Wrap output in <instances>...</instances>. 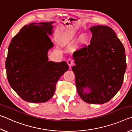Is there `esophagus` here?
<instances>
[{"label": "esophagus", "mask_w": 132, "mask_h": 132, "mask_svg": "<svg viewBox=\"0 0 132 132\" xmlns=\"http://www.w3.org/2000/svg\"><path fill=\"white\" fill-rule=\"evenodd\" d=\"M67 63H68V65H69V67H71V66L73 65V64H74V62H73V59H69L68 60V61H67Z\"/></svg>", "instance_id": "obj_1"}]
</instances>
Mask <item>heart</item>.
<instances>
[{
  "label": "heart",
  "instance_id": "1",
  "mask_svg": "<svg viewBox=\"0 0 132 132\" xmlns=\"http://www.w3.org/2000/svg\"><path fill=\"white\" fill-rule=\"evenodd\" d=\"M79 31H66L59 35V41L62 46L71 45L75 43L74 49L79 51L87 46L89 42V37L86 33H82L79 37Z\"/></svg>",
  "mask_w": 132,
  "mask_h": 132
}]
</instances>
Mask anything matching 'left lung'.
Listing matches in <instances>:
<instances>
[{
  "label": "left lung",
  "instance_id": "obj_1",
  "mask_svg": "<svg viewBox=\"0 0 132 132\" xmlns=\"http://www.w3.org/2000/svg\"><path fill=\"white\" fill-rule=\"evenodd\" d=\"M90 44L73 55L76 85L81 99L89 104H102L117 94L126 69L125 50L111 28L95 26Z\"/></svg>",
  "mask_w": 132,
  "mask_h": 132
}]
</instances>
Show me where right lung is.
I'll list each match as a JSON object with an SVG mask.
<instances>
[{
	"label": "right lung",
	"mask_w": 132,
	"mask_h": 132,
	"mask_svg": "<svg viewBox=\"0 0 132 132\" xmlns=\"http://www.w3.org/2000/svg\"><path fill=\"white\" fill-rule=\"evenodd\" d=\"M54 23L24 26L9 46L5 65L8 81L26 101L39 103L50 100L57 81L69 69L65 61H48V51L53 46L49 35L53 34Z\"/></svg>",
	"instance_id": "right-lung-1"
}]
</instances>
